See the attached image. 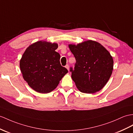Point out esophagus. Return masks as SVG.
I'll return each instance as SVG.
<instances>
[{
	"instance_id": "esophagus-1",
	"label": "esophagus",
	"mask_w": 133,
	"mask_h": 133,
	"mask_svg": "<svg viewBox=\"0 0 133 133\" xmlns=\"http://www.w3.org/2000/svg\"><path fill=\"white\" fill-rule=\"evenodd\" d=\"M65 68H66L68 70H69V65H68V64H66V65H65Z\"/></svg>"
}]
</instances>
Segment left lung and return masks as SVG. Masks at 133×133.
Returning <instances> with one entry per match:
<instances>
[{"label":"left lung","instance_id":"1","mask_svg":"<svg viewBox=\"0 0 133 133\" xmlns=\"http://www.w3.org/2000/svg\"><path fill=\"white\" fill-rule=\"evenodd\" d=\"M75 57L74 68H70L72 78L81 92L93 94L100 91L107 83L113 69V60L101 44L89 40L69 44Z\"/></svg>","mask_w":133,"mask_h":133}]
</instances>
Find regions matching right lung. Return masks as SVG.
I'll use <instances>...</instances> for the list:
<instances>
[{
	"instance_id": "add662e5",
	"label": "right lung",
	"mask_w": 133,
	"mask_h": 133,
	"mask_svg": "<svg viewBox=\"0 0 133 133\" xmlns=\"http://www.w3.org/2000/svg\"><path fill=\"white\" fill-rule=\"evenodd\" d=\"M57 43L38 41L25 50L20 62L24 80L35 91L50 92L68 71L61 65Z\"/></svg>"
}]
</instances>
